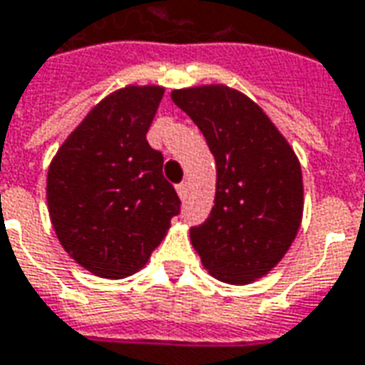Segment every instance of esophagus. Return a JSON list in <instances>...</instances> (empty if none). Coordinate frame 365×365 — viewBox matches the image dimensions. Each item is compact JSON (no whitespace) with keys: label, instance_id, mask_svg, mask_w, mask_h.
<instances>
[{"label":"esophagus","instance_id":"1","mask_svg":"<svg viewBox=\"0 0 365 365\" xmlns=\"http://www.w3.org/2000/svg\"><path fill=\"white\" fill-rule=\"evenodd\" d=\"M177 192H178V197L185 200V198H187V195H188V182H180V185L177 187Z\"/></svg>","mask_w":365,"mask_h":365}]
</instances>
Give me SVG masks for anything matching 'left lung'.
I'll return each instance as SVG.
<instances>
[{"label":"left lung","instance_id":"left-lung-1","mask_svg":"<svg viewBox=\"0 0 365 365\" xmlns=\"http://www.w3.org/2000/svg\"><path fill=\"white\" fill-rule=\"evenodd\" d=\"M216 160L215 207L190 242L210 276L250 284L280 262L302 222V168L290 143L245 93L198 85L170 93Z\"/></svg>","mask_w":365,"mask_h":365}]
</instances>
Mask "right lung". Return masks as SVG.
Wrapping results in <instances>:
<instances>
[{"label":"right lung","mask_w":365,"mask_h":365,"mask_svg":"<svg viewBox=\"0 0 365 365\" xmlns=\"http://www.w3.org/2000/svg\"><path fill=\"white\" fill-rule=\"evenodd\" d=\"M163 95L160 85L107 95L63 140L47 170L53 230L63 250L99 278L139 272L178 215L163 155L147 143Z\"/></svg>","instance_id":"right-lung-1"}]
</instances>
